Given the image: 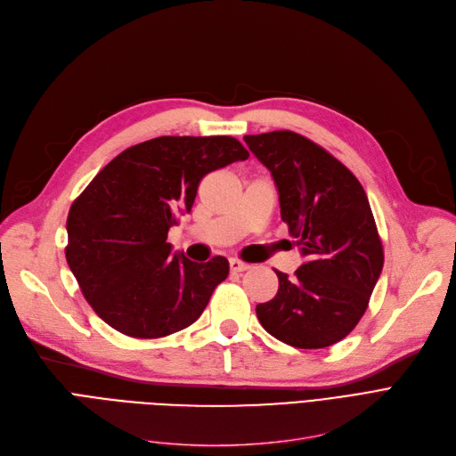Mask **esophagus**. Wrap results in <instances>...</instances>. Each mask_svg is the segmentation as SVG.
Returning <instances> with one entry per match:
<instances>
[{
    "mask_svg": "<svg viewBox=\"0 0 456 456\" xmlns=\"http://www.w3.org/2000/svg\"><path fill=\"white\" fill-rule=\"evenodd\" d=\"M229 266H231V272H234V273H242V272L249 270V265H246V262L238 260V258H231Z\"/></svg>",
    "mask_w": 456,
    "mask_h": 456,
    "instance_id": "1",
    "label": "esophagus"
}]
</instances>
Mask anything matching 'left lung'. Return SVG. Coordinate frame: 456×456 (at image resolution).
Masks as SVG:
<instances>
[{
    "mask_svg": "<svg viewBox=\"0 0 456 456\" xmlns=\"http://www.w3.org/2000/svg\"><path fill=\"white\" fill-rule=\"evenodd\" d=\"M244 140L272 172L281 218L305 256L292 279L275 270L279 290L256 305V318L292 347H329L361 322L385 265L366 191L340 160L294 131Z\"/></svg>",
    "mask_w": 456,
    "mask_h": 456,
    "instance_id": "left-lung-1",
    "label": "left lung"
}]
</instances>
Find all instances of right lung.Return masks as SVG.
I'll return each instance as SVG.
<instances>
[{"mask_svg": "<svg viewBox=\"0 0 456 456\" xmlns=\"http://www.w3.org/2000/svg\"><path fill=\"white\" fill-rule=\"evenodd\" d=\"M248 157L232 136H159L90 181L68 212L66 260L95 314L133 338H162L201 316L229 262L172 255L167 231L207 174Z\"/></svg>", "mask_w": 456, "mask_h": 456, "instance_id": "1", "label": "right lung"}]
</instances>
